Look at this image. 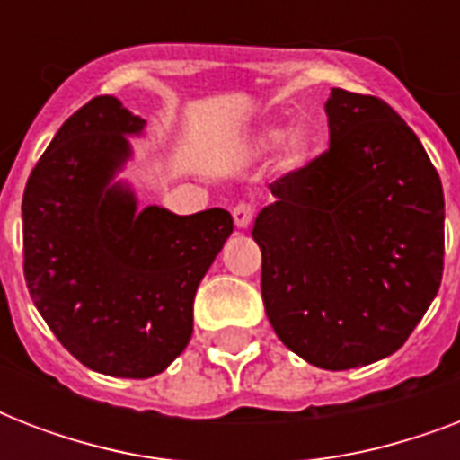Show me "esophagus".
Instances as JSON below:
<instances>
[{
  "label": "esophagus",
  "mask_w": 460,
  "mask_h": 460,
  "mask_svg": "<svg viewBox=\"0 0 460 460\" xmlns=\"http://www.w3.org/2000/svg\"><path fill=\"white\" fill-rule=\"evenodd\" d=\"M231 215H234V224H236L238 229H248L252 224V217H255V208L248 205V202H238Z\"/></svg>",
  "instance_id": "1"
}]
</instances>
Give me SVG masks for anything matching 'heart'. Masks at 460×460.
Returning a JSON list of instances; mask_svg holds the SVG:
<instances>
[{
	"label": "heart",
	"instance_id": "heart-1",
	"mask_svg": "<svg viewBox=\"0 0 460 460\" xmlns=\"http://www.w3.org/2000/svg\"><path fill=\"white\" fill-rule=\"evenodd\" d=\"M248 147L255 155L272 153L274 147H279L281 166L288 169V172H294V169H301L307 162V157L313 153V140H310L303 126H296V128L284 133L281 126L265 124L252 133L251 146Z\"/></svg>",
	"mask_w": 460,
	"mask_h": 460
}]
</instances>
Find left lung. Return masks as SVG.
<instances>
[{"label":"left lung","mask_w":460,"mask_h":460,"mask_svg":"<svg viewBox=\"0 0 460 460\" xmlns=\"http://www.w3.org/2000/svg\"><path fill=\"white\" fill-rule=\"evenodd\" d=\"M329 150L270 183L255 219L262 301L287 349L322 370L392 356L444 270L439 173L379 97L332 88Z\"/></svg>","instance_id":"1"}]
</instances>
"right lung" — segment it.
I'll list each match as a JSON object with an SVG mask.
<instances>
[{
  "instance_id": "1",
  "label": "right lung",
  "mask_w": 460,
  "mask_h": 460,
  "mask_svg": "<svg viewBox=\"0 0 460 460\" xmlns=\"http://www.w3.org/2000/svg\"><path fill=\"white\" fill-rule=\"evenodd\" d=\"M146 119L102 95L66 119L23 193V272L61 346L85 367L147 379L190 341L198 284L234 219L212 208L173 215L117 173Z\"/></svg>"
}]
</instances>
